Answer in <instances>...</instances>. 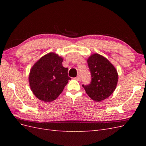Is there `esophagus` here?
Instances as JSON below:
<instances>
[{
	"instance_id": "1",
	"label": "esophagus",
	"mask_w": 146,
	"mask_h": 146,
	"mask_svg": "<svg viewBox=\"0 0 146 146\" xmlns=\"http://www.w3.org/2000/svg\"><path fill=\"white\" fill-rule=\"evenodd\" d=\"M74 79H76V80H77V81H80V79H81V77H80V76H78L77 77H76Z\"/></svg>"
}]
</instances>
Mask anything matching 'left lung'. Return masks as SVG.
Listing matches in <instances>:
<instances>
[{"mask_svg": "<svg viewBox=\"0 0 146 146\" xmlns=\"http://www.w3.org/2000/svg\"><path fill=\"white\" fill-rule=\"evenodd\" d=\"M91 74L90 85L82 86L90 98L96 102L108 98L116 90L118 74L114 66L104 56L91 54L87 59Z\"/></svg>", "mask_w": 146, "mask_h": 146, "instance_id": "1", "label": "left lung"}]
</instances>
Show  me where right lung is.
<instances>
[{
  "instance_id": "add662e5",
  "label": "right lung",
  "mask_w": 146,
  "mask_h": 146,
  "mask_svg": "<svg viewBox=\"0 0 146 146\" xmlns=\"http://www.w3.org/2000/svg\"><path fill=\"white\" fill-rule=\"evenodd\" d=\"M63 58L55 52L42 56L31 68L29 76L30 89L41 101L50 102L63 92L70 78L68 69L62 64Z\"/></svg>"
}]
</instances>
